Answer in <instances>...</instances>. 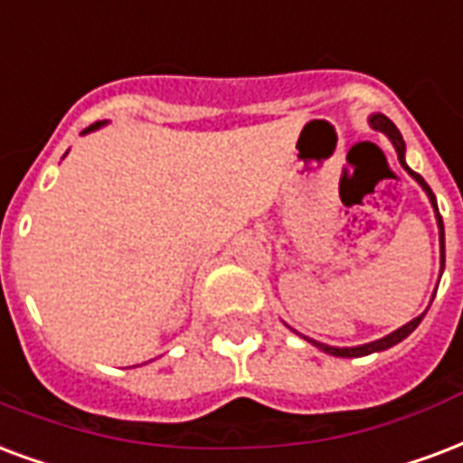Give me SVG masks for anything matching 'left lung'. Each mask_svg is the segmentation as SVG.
I'll use <instances>...</instances> for the list:
<instances>
[{"instance_id": "obj_1", "label": "left lung", "mask_w": 463, "mask_h": 463, "mask_svg": "<svg viewBox=\"0 0 463 463\" xmlns=\"http://www.w3.org/2000/svg\"><path fill=\"white\" fill-rule=\"evenodd\" d=\"M368 124L376 128V131H383L385 137L391 138V144H392V148H395V153H398V161H401V165L408 170L410 178L415 180L417 185L422 187L427 197H430V204H432V210H434V219H437V229H439V263H442V270H444V222H442V214H439V207H437V197H434V193L430 190V185H427L425 180H422V175H417L415 170H410V165L405 163V141H402L398 127H395V124H392V121L385 117V114H371V117H368ZM442 270H439V278H442ZM425 315H427V310L422 312V315H417L415 319H410L408 325L398 326L395 332L385 335L383 339H376V342H368V344H359V346H329V344L315 342V339H310V336H305V335H300V336L305 339V342H310L312 346H317L319 351L329 354V356L359 359V356H368V354H376V351L391 349V346H395V344H401L402 339H408V336L417 329V325L422 322V317H425Z\"/></svg>"}]
</instances>
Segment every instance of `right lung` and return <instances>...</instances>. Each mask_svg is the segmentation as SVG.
Here are the masks:
<instances>
[{"label":"right lung","mask_w":463,"mask_h":463,"mask_svg":"<svg viewBox=\"0 0 463 463\" xmlns=\"http://www.w3.org/2000/svg\"><path fill=\"white\" fill-rule=\"evenodd\" d=\"M104 124H107V121H97V124H92V127H87L85 131H82V134H90V131H97V128L104 127Z\"/></svg>","instance_id":"obj_1"}]
</instances>
